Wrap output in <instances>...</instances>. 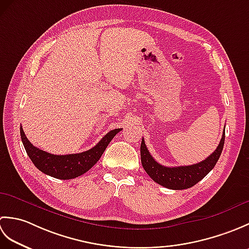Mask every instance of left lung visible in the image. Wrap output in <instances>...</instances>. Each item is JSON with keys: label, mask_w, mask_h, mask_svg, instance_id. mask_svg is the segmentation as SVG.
I'll list each match as a JSON object with an SVG mask.
<instances>
[{"label": "left lung", "mask_w": 249, "mask_h": 249, "mask_svg": "<svg viewBox=\"0 0 249 249\" xmlns=\"http://www.w3.org/2000/svg\"><path fill=\"white\" fill-rule=\"evenodd\" d=\"M224 143L225 129L217 149L204 160L190 166L166 167L158 163L153 158L149 150L146 149L144 139H142L140 146L141 163L153 181L161 185V186L176 190L186 189L193 187L194 185L200 182L215 167L221 152H223Z\"/></svg>", "instance_id": "obj_1"}]
</instances>
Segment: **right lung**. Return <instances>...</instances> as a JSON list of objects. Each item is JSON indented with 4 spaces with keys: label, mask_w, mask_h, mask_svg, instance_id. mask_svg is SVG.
I'll list each match as a JSON object with an SVG mask.
<instances>
[{
    "label": "right lung",
    "mask_w": 249,
    "mask_h": 249,
    "mask_svg": "<svg viewBox=\"0 0 249 249\" xmlns=\"http://www.w3.org/2000/svg\"><path fill=\"white\" fill-rule=\"evenodd\" d=\"M120 130H122V128L109 131L91 150L68 155H54L39 150L28 140L22 127H20V136L30 160L33 161L38 170L52 178L71 179L80 177L89 171L99 160L106 147Z\"/></svg>",
    "instance_id": "add662e5"
}]
</instances>
